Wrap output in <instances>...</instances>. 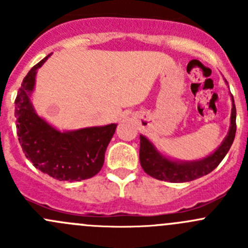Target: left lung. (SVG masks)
Segmentation results:
<instances>
[{
    "instance_id": "left-lung-1",
    "label": "left lung",
    "mask_w": 248,
    "mask_h": 248,
    "mask_svg": "<svg viewBox=\"0 0 248 248\" xmlns=\"http://www.w3.org/2000/svg\"><path fill=\"white\" fill-rule=\"evenodd\" d=\"M231 129L221 146L206 158L197 162H174L161 156L151 142L140 136L139 158L141 168L150 176L168 182H187L209 174L218 166L231 149L236 133V108L232 99Z\"/></svg>"
}]
</instances>
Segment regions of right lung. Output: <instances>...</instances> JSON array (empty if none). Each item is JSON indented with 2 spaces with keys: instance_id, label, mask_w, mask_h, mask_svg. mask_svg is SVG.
Here are the masks:
<instances>
[{
  "instance_id": "1",
  "label": "right lung",
  "mask_w": 248,
  "mask_h": 248,
  "mask_svg": "<svg viewBox=\"0 0 248 248\" xmlns=\"http://www.w3.org/2000/svg\"><path fill=\"white\" fill-rule=\"evenodd\" d=\"M49 57L33 66L22 80L16 98V133L26 158L37 169L60 181H81L101 171L104 154L116 124L59 132L34 112L30 102L37 69Z\"/></svg>"
}]
</instances>
